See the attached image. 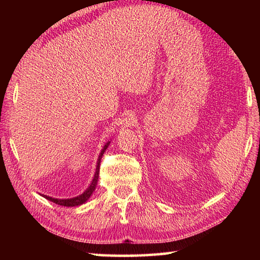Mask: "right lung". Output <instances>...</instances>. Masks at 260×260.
<instances>
[{
  "label": "right lung",
  "instance_id": "obj_1",
  "mask_svg": "<svg viewBox=\"0 0 260 260\" xmlns=\"http://www.w3.org/2000/svg\"><path fill=\"white\" fill-rule=\"evenodd\" d=\"M109 143L108 142L105 146L103 147L102 151H101L100 156H99V159H98V165H96V172H95V175H94V179L93 181H91V183L89 184V187H88L85 192H82L81 195H79L77 197H73V199H67V200H59V199H54V197H50V196H47V195H41L45 197V199H47L48 201L50 202H54L55 204H58V205H61V206H78V205H81L83 203H86V202L89 200V197L91 196V193H93V191L95 190L96 188V184H98V180H99V173H100V164H101V158H102L104 151L107 150V148L109 147Z\"/></svg>",
  "mask_w": 260,
  "mask_h": 260
}]
</instances>
